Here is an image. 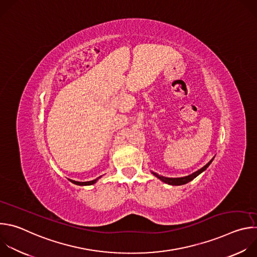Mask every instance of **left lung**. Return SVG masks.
<instances>
[{"label": "left lung", "instance_id": "obj_1", "mask_svg": "<svg viewBox=\"0 0 257 257\" xmlns=\"http://www.w3.org/2000/svg\"><path fill=\"white\" fill-rule=\"evenodd\" d=\"M212 160H213V159H212ZM212 160L209 161V162H208L203 168H201L200 170H198V171L194 172L193 174H191V175H189V176H186V177H182V178H167V177L161 176V175H159V174H157V173H154V172H153V174H154L157 178H159L160 180H162L163 182L167 183V184H170V185H183V184H186V183L190 182L191 180H193L194 178H196L200 173H202L204 170H206L207 167H208V166L210 165V163L212 162Z\"/></svg>", "mask_w": 257, "mask_h": 257}]
</instances>
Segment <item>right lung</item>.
I'll return each mask as SVG.
<instances>
[{"mask_svg": "<svg viewBox=\"0 0 257 257\" xmlns=\"http://www.w3.org/2000/svg\"><path fill=\"white\" fill-rule=\"evenodd\" d=\"M98 178H100V177H98ZM98 178H96V179H94L92 181H87V182H77V181H73V180H70V181L72 183H74V184H76V185H92L97 181Z\"/></svg>", "mask_w": 257, "mask_h": 257, "instance_id": "1", "label": "right lung"}]
</instances>
